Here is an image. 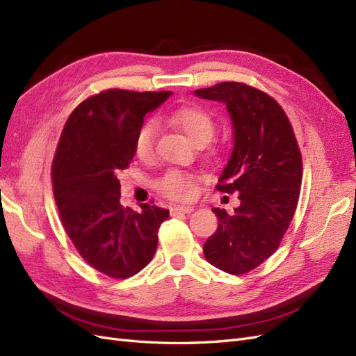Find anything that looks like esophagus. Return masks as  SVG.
I'll return each instance as SVG.
<instances>
[{"mask_svg":"<svg viewBox=\"0 0 356 356\" xmlns=\"http://www.w3.org/2000/svg\"><path fill=\"white\" fill-rule=\"evenodd\" d=\"M171 214L176 216L179 213H185V214H189L193 211V207L192 205H175V207H171Z\"/></svg>","mask_w":356,"mask_h":356,"instance_id":"obj_1","label":"esophagus"}]
</instances>
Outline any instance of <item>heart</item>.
Instances as JSON below:
<instances>
[{
    "instance_id": "1",
    "label": "heart",
    "mask_w": 356,
    "mask_h": 356,
    "mask_svg": "<svg viewBox=\"0 0 356 356\" xmlns=\"http://www.w3.org/2000/svg\"><path fill=\"white\" fill-rule=\"evenodd\" d=\"M171 124H175L185 133L195 145H205L214 134V118L211 113L197 105L181 106L168 115ZM156 140V124L152 120L145 121L134 137V152L142 161L154 156ZM156 186L163 195L171 200H188L192 193V180L188 175L177 170L168 171L158 180Z\"/></svg>"
}]
</instances>
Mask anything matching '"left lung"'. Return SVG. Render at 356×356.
I'll use <instances>...</instances> for the list:
<instances>
[{"instance_id":"obj_1","label":"left lung","mask_w":356,"mask_h":356,"mask_svg":"<svg viewBox=\"0 0 356 356\" xmlns=\"http://www.w3.org/2000/svg\"><path fill=\"white\" fill-rule=\"evenodd\" d=\"M195 96L226 105L234 149L216 189L238 192L232 214L213 209L217 231L204 256L223 272L241 275L261 265L280 247L297 207L302 155L291 124L278 102L243 83L195 90Z\"/></svg>"}]
</instances>
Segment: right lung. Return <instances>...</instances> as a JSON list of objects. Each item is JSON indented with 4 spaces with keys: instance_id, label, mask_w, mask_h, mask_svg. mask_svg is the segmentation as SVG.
Instances as JSON below:
<instances>
[{
    "instance_id": "1",
    "label": "right lung",
    "mask_w": 356,
    "mask_h": 356,
    "mask_svg": "<svg viewBox=\"0 0 356 356\" xmlns=\"http://www.w3.org/2000/svg\"><path fill=\"white\" fill-rule=\"evenodd\" d=\"M171 91L111 88L74 109L51 167L53 193L67 236L91 268L111 278H130L152 260L158 229L168 210L142 204L122 207L120 180L134 156V137L145 115Z\"/></svg>"
}]
</instances>
